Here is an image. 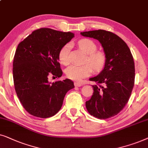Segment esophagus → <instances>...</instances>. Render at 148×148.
Returning a JSON list of instances; mask_svg holds the SVG:
<instances>
[{
  "label": "esophagus",
  "instance_id": "1",
  "mask_svg": "<svg viewBox=\"0 0 148 148\" xmlns=\"http://www.w3.org/2000/svg\"><path fill=\"white\" fill-rule=\"evenodd\" d=\"M82 85V84H80V83H79V82H74V86H81Z\"/></svg>",
  "mask_w": 148,
  "mask_h": 148
}]
</instances>
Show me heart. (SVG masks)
Wrapping results in <instances>:
<instances>
[{
    "label": "heart",
    "instance_id": "heart-1",
    "mask_svg": "<svg viewBox=\"0 0 148 148\" xmlns=\"http://www.w3.org/2000/svg\"><path fill=\"white\" fill-rule=\"evenodd\" d=\"M78 45L82 51L87 54L85 61L87 63L83 65H71L66 69L65 72L68 78L79 82L89 76L93 72V69L95 72L103 70L107 59L103 51H97V45L90 39L82 38L78 41ZM70 49L71 44L67 43L59 51V61L65 66L70 63Z\"/></svg>",
    "mask_w": 148,
    "mask_h": 148
}]
</instances>
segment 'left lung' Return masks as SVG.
<instances>
[{
	"label": "left lung",
	"mask_w": 148,
	"mask_h": 148,
	"mask_svg": "<svg viewBox=\"0 0 148 148\" xmlns=\"http://www.w3.org/2000/svg\"><path fill=\"white\" fill-rule=\"evenodd\" d=\"M97 39L103 48L106 64L97 76L90 99L86 101L88 113L99 119L117 115L129 101L135 83V64L131 51L123 39L111 32L98 29L80 32Z\"/></svg>",
	"instance_id": "1"
}]
</instances>
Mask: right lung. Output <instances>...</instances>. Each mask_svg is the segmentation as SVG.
Here are the masks:
<instances>
[{
	"instance_id": "add662e5",
	"label": "right lung",
	"mask_w": 148,
	"mask_h": 148,
	"mask_svg": "<svg viewBox=\"0 0 148 148\" xmlns=\"http://www.w3.org/2000/svg\"><path fill=\"white\" fill-rule=\"evenodd\" d=\"M73 33L51 28L33 31L19 43L13 64L15 89L21 103L34 116L47 119L60 111L66 92L74 87L70 79L49 82V75L62 76L58 62L60 49Z\"/></svg>"
}]
</instances>
